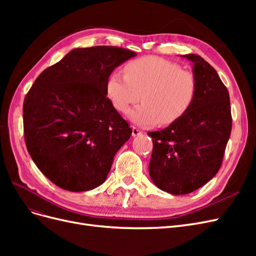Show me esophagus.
<instances>
[{
  "label": "esophagus",
  "mask_w": 256,
  "mask_h": 256,
  "mask_svg": "<svg viewBox=\"0 0 256 256\" xmlns=\"http://www.w3.org/2000/svg\"><path fill=\"white\" fill-rule=\"evenodd\" d=\"M141 134H142V131L141 130H138L136 127L132 128V136H141Z\"/></svg>",
  "instance_id": "34e87169"
}]
</instances>
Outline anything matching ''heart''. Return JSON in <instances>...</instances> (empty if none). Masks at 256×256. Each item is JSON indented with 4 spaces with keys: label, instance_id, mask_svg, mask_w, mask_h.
Here are the masks:
<instances>
[{
    "label": "heart",
    "instance_id": "1",
    "mask_svg": "<svg viewBox=\"0 0 256 256\" xmlns=\"http://www.w3.org/2000/svg\"><path fill=\"white\" fill-rule=\"evenodd\" d=\"M193 74L158 56H144L124 67V74L112 72L106 83L112 106L125 113L138 99L142 104L129 111V120L142 127L170 125L189 111L196 96Z\"/></svg>",
    "mask_w": 256,
    "mask_h": 256
}]
</instances>
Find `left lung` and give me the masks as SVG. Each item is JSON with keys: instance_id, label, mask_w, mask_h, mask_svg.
<instances>
[{"instance_id": "left-lung-1", "label": "left lung", "mask_w": 256, "mask_h": 256, "mask_svg": "<svg viewBox=\"0 0 256 256\" xmlns=\"http://www.w3.org/2000/svg\"><path fill=\"white\" fill-rule=\"evenodd\" d=\"M193 64L196 96L182 118L152 138L150 176L174 196L191 193L218 173L230 136V95L214 68L196 54L182 56Z\"/></svg>"}]
</instances>
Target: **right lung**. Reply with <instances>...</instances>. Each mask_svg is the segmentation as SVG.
<instances>
[{
  "instance_id": "right-lung-1",
  "label": "right lung",
  "mask_w": 256,
  "mask_h": 256,
  "mask_svg": "<svg viewBox=\"0 0 256 256\" xmlns=\"http://www.w3.org/2000/svg\"><path fill=\"white\" fill-rule=\"evenodd\" d=\"M136 53L118 47L76 48L38 76L23 104L26 148L60 188L88 191L102 184L115 154L132 129L106 97L116 67Z\"/></svg>"
}]
</instances>
